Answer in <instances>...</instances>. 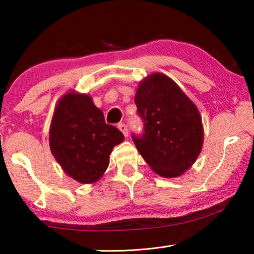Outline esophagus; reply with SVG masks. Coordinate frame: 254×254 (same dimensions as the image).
Returning a JSON list of instances; mask_svg holds the SVG:
<instances>
[{
    "mask_svg": "<svg viewBox=\"0 0 254 254\" xmlns=\"http://www.w3.org/2000/svg\"><path fill=\"white\" fill-rule=\"evenodd\" d=\"M118 127L120 128V131H121V132L123 133L124 136H127V135H128V130H127V124H124V123H119Z\"/></svg>",
    "mask_w": 254,
    "mask_h": 254,
    "instance_id": "1",
    "label": "esophagus"
}]
</instances>
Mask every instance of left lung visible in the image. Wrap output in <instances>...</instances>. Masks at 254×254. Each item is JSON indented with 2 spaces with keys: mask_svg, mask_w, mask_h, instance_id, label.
<instances>
[{
  "mask_svg": "<svg viewBox=\"0 0 254 254\" xmlns=\"http://www.w3.org/2000/svg\"><path fill=\"white\" fill-rule=\"evenodd\" d=\"M143 132L133 133L137 151L162 177H177L198 157L203 145L201 118L194 103L169 77L152 74L134 98Z\"/></svg>",
  "mask_w": 254,
  "mask_h": 254,
  "instance_id": "left-lung-1",
  "label": "left lung"
}]
</instances>
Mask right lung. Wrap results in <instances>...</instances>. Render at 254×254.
Returning a JSON list of instances; mask_svg holds the SVG:
<instances>
[{
    "instance_id": "right-lung-1",
    "label": "right lung",
    "mask_w": 254,
    "mask_h": 254,
    "mask_svg": "<svg viewBox=\"0 0 254 254\" xmlns=\"http://www.w3.org/2000/svg\"><path fill=\"white\" fill-rule=\"evenodd\" d=\"M123 133L105 123L103 112L85 94L68 93L59 101L50 126L51 152L65 173L81 184L102 177L112 150Z\"/></svg>"
}]
</instances>
